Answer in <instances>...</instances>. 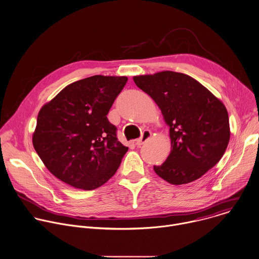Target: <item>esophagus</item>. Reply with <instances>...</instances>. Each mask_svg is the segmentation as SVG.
<instances>
[{
  "instance_id": "34e87169",
  "label": "esophagus",
  "mask_w": 259,
  "mask_h": 259,
  "mask_svg": "<svg viewBox=\"0 0 259 259\" xmlns=\"http://www.w3.org/2000/svg\"><path fill=\"white\" fill-rule=\"evenodd\" d=\"M150 137H151V132H150L149 130H144L143 133H142V136H141L139 139L135 140V144H136L137 146H140V145H142L147 139H149Z\"/></svg>"
}]
</instances>
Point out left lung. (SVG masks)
<instances>
[{
	"mask_svg": "<svg viewBox=\"0 0 259 259\" xmlns=\"http://www.w3.org/2000/svg\"><path fill=\"white\" fill-rule=\"evenodd\" d=\"M133 79L154 100L169 126L170 153L162 164L153 166L155 174L178 186L200 179L219 162L229 143L224 104L185 73L165 70Z\"/></svg>",
	"mask_w": 259,
	"mask_h": 259,
	"instance_id": "left-lung-1",
	"label": "left lung"
}]
</instances>
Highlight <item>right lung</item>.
Masks as SVG:
<instances>
[{
    "instance_id": "right-lung-1",
    "label": "right lung",
    "mask_w": 259,
    "mask_h": 259,
    "mask_svg": "<svg viewBox=\"0 0 259 259\" xmlns=\"http://www.w3.org/2000/svg\"><path fill=\"white\" fill-rule=\"evenodd\" d=\"M128 78L94 75L65 87L39 111L33 146L47 169L84 191L107 183L128 150L107 115Z\"/></svg>"
}]
</instances>
